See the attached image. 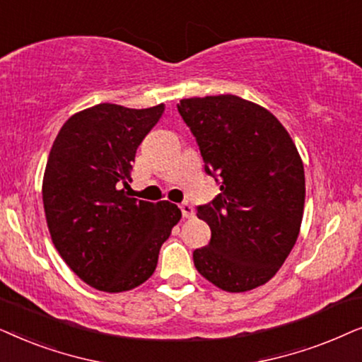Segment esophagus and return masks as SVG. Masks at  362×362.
<instances>
[{
    "label": "esophagus",
    "mask_w": 362,
    "mask_h": 362,
    "mask_svg": "<svg viewBox=\"0 0 362 362\" xmlns=\"http://www.w3.org/2000/svg\"><path fill=\"white\" fill-rule=\"evenodd\" d=\"M180 210H182V215H184L185 218H194L195 210H194V206L189 204V202H182Z\"/></svg>",
    "instance_id": "1"
}]
</instances>
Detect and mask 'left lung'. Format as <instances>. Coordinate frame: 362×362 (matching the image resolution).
Listing matches in <instances>:
<instances>
[{
	"instance_id": "left-lung-1",
	"label": "left lung",
	"mask_w": 362,
	"mask_h": 362,
	"mask_svg": "<svg viewBox=\"0 0 362 362\" xmlns=\"http://www.w3.org/2000/svg\"><path fill=\"white\" fill-rule=\"evenodd\" d=\"M220 185L197 206L211 230L194 252L202 276L240 293L272 279L295 247L305 206V168L290 134L267 109L238 95L182 99L177 105Z\"/></svg>"
}]
</instances>
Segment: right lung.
Segmentation results:
<instances>
[{
	"instance_id": "add662e5",
	"label": "right lung",
	"mask_w": 362,
	"mask_h": 362,
	"mask_svg": "<svg viewBox=\"0 0 362 362\" xmlns=\"http://www.w3.org/2000/svg\"><path fill=\"white\" fill-rule=\"evenodd\" d=\"M165 105L98 104L66 120L42 180L47 228L61 258L95 290L129 291L156 272L182 211L129 197L132 162Z\"/></svg>"
}]
</instances>
